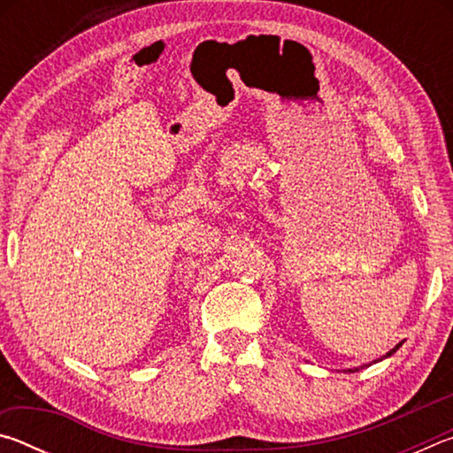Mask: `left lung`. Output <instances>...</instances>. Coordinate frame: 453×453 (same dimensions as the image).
<instances>
[{
  "label": "left lung",
  "instance_id": "1",
  "mask_svg": "<svg viewBox=\"0 0 453 453\" xmlns=\"http://www.w3.org/2000/svg\"><path fill=\"white\" fill-rule=\"evenodd\" d=\"M400 346H402V343H397V346H395V348H394L392 351H388V354H386V357H388V356H392V354H394V351H395L397 348H400ZM362 367H364V365H362ZM362 367H354V370H348V372H351V373H354V372H359V370H362Z\"/></svg>",
  "mask_w": 453,
  "mask_h": 453
}]
</instances>
